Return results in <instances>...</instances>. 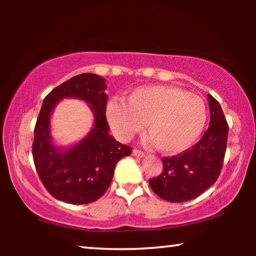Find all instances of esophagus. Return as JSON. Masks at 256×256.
<instances>
[{"instance_id": "1", "label": "esophagus", "mask_w": 256, "mask_h": 256, "mask_svg": "<svg viewBox=\"0 0 256 256\" xmlns=\"http://www.w3.org/2000/svg\"><path fill=\"white\" fill-rule=\"evenodd\" d=\"M132 155L136 156V157H144L146 154L140 149H134V150H132Z\"/></svg>"}]
</instances>
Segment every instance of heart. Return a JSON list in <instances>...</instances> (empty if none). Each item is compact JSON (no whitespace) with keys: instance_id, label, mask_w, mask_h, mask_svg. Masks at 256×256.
Here are the masks:
<instances>
[{"instance_id":"obj_1","label":"heart","mask_w":256,"mask_h":256,"mask_svg":"<svg viewBox=\"0 0 256 256\" xmlns=\"http://www.w3.org/2000/svg\"><path fill=\"white\" fill-rule=\"evenodd\" d=\"M106 113L115 135L124 141L141 132L146 122L154 144L168 154L190 148L208 121L205 101L174 86L140 87L128 101L110 100Z\"/></svg>"}]
</instances>
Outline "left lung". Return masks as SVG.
Masks as SVG:
<instances>
[{
	"instance_id": "8db88e82",
	"label": "left lung",
	"mask_w": 256,
	"mask_h": 256,
	"mask_svg": "<svg viewBox=\"0 0 256 256\" xmlns=\"http://www.w3.org/2000/svg\"><path fill=\"white\" fill-rule=\"evenodd\" d=\"M208 102L211 118L202 138L180 155L163 157L162 172L149 180L150 188L164 200H191L218 180L225 158L228 124L218 101L208 96Z\"/></svg>"
}]
</instances>
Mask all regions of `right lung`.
Returning <instances> with one entry per match:
<instances>
[{"label":"right lung","mask_w":256,"mask_h":256,"mask_svg":"<svg viewBox=\"0 0 256 256\" xmlns=\"http://www.w3.org/2000/svg\"><path fill=\"white\" fill-rule=\"evenodd\" d=\"M106 82L93 73H82L60 84L45 96L34 126L32 157L40 180L48 194L70 204H90L110 188L116 163L132 154L110 135L106 118ZM78 97L92 106L96 116L92 132L73 148L60 152L50 141V116L62 97Z\"/></svg>","instance_id":"add662e5"}]
</instances>
